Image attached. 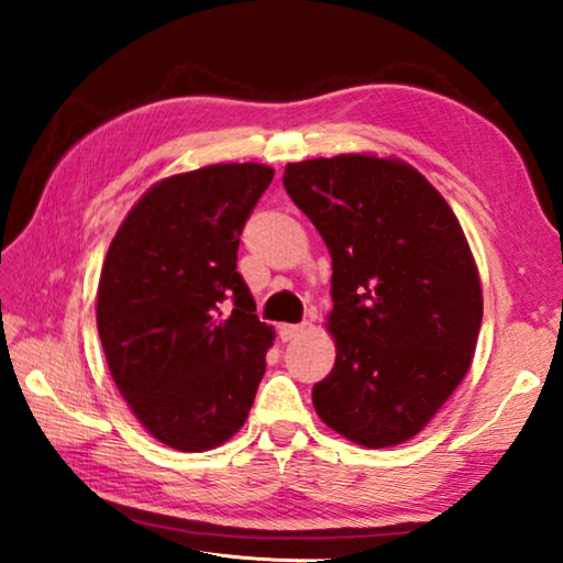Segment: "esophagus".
<instances>
[{"mask_svg": "<svg viewBox=\"0 0 563 563\" xmlns=\"http://www.w3.org/2000/svg\"><path fill=\"white\" fill-rule=\"evenodd\" d=\"M305 330H308V322H298V325H280V340L288 342L292 338H298Z\"/></svg>", "mask_w": 563, "mask_h": 563, "instance_id": "obj_1", "label": "esophagus"}]
</instances>
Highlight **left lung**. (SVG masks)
<instances>
[{"label": "left lung", "instance_id": "left-lung-1", "mask_svg": "<svg viewBox=\"0 0 563 563\" xmlns=\"http://www.w3.org/2000/svg\"><path fill=\"white\" fill-rule=\"evenodd\" d=\"M283 186L332 258L335 367L312 387L330 430L379 450L412 440L472 365L482 285L450 203L405 161L288 164Z\"/></svg>", "mask_w": 563, "mask_h": 563}]
</instances>
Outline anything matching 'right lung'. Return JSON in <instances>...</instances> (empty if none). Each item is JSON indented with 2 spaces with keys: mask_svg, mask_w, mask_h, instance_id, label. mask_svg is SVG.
I'll return each mask as SVG.
<instances>
[{
  "mask_svg": "<svg viewBox=\"0 0 563 563\" xmlns=\"http://www.w3.org/2000/svg\"><path fill=\"white\" fill-rule=\"evenodd\" d=\"M273 174L216 164L158 180L109 245L97 298L103 355L131 412L174 450L231 440L265 375L273 328L235 265Z\"/></svg>",
  "mask_w": 563,
  "mask_h": 563,
  "instance_id": "obj_1",
  "label": "right lung"
}]
</instances>
